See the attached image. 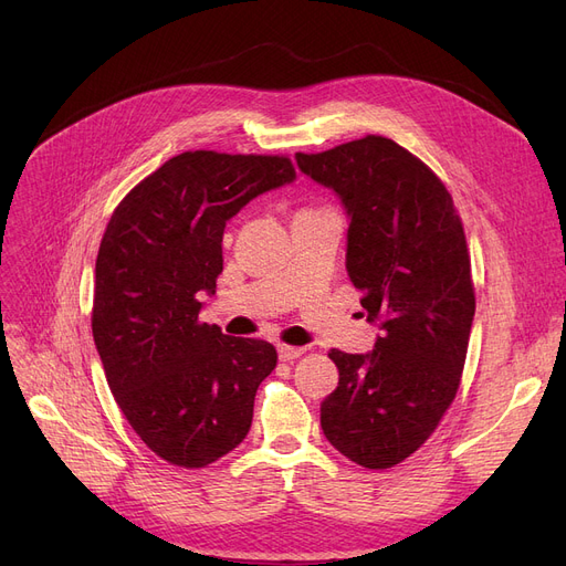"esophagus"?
I'll use <instances>...</instances> for the list:
<instances>
[{
    "instance_id": "obj_1",
    "label": "esophagus",
    "mask_w": 566,
    "mask_h": 566,
    "mask_svg": "<svg viewBox=\"0 0 566 566\" xmlns=\"http://www.w3.org/2000/svg\"><path fill=\"white\" fill-rule=\"evenodd\" d=\"M277 353H280V360H282V363H293L295 358H301V355H303L305 350L298 348V346H284V344H280V346H277Z\"/></svg>"
}]
</instances>
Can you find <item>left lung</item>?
I'll return each mask as SVG.
<instances>
[{
    "instance_id": "left-lung-1",
    "label": "left lung",
    "mask_w": 566,
    "mask_h": 566,
    "mask_svg": "<svg viewBox=\"0 0 566 566\" xmlns=\"http://www.w3.org/2000/svg\"><path fill=\"white\" fill-rule=\"evenodd\" d=\"M295 163L346 208V271L380 331L369 353H328L339 382L321 429L358 465L392 468L422 448L459 390L474 316L463 224L440 178L388 137Z\"/></svg>"
}]
</instances>
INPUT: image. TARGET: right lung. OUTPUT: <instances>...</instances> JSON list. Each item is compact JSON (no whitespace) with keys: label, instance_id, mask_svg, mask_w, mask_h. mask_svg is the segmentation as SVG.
Here are the masks:
<instances>
[{"label":"right lung","instance_id":"obj_1","mask_svg":"<svg viewBox=\"0 0 566 566\" xmlns=\"http://www.w3.org/2000/svg\"><path fill=\"white\" fill-rule=\"evenodd\" d=\"M295 181L284 156L186 151L116 206L96 259L92 331L109 390L148 450L181 468L229 454L250 431L277 350L199 321L222 273L227 222Z\"/></svg>","mask_w":566,"mask_h":566}]
</instances>
